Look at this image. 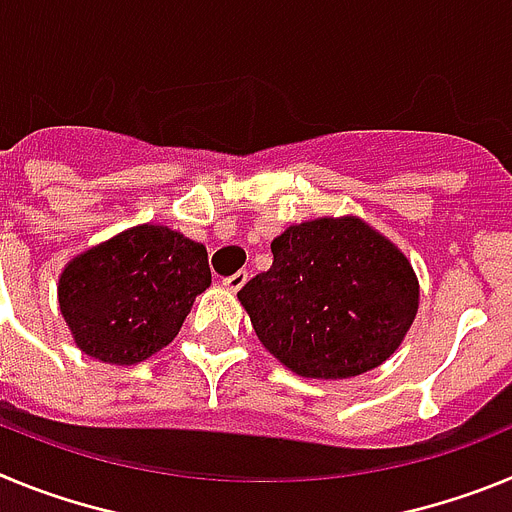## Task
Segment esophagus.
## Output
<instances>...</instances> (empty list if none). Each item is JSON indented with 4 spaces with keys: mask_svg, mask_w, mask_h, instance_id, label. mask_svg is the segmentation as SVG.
Here are the masks:
<instances>
[{
    "mask_svg": "<svg viewBox=\"0 0 512 512\" xmlns=\"http://www.w3.org/2000/svg\"><path fill=\"white\" fill-rule=\"evenodd\" d=\"M246 282H248V271H235L233 277L223 279V287L230 289V292H238V289H243V284Z\"/></svg>",
    "mask_w": 512,
    "mask_h": 512,
    "instance_id": "1",
    "label": "esophagus"
}]
</instances>
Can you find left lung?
Instances as JSON below:
<instances>
[{"instance_id":"left-lung-1","label":"left lung","mask_w":512,"mask_h":512,"mask_svg":"<svg viewBox=\"0 0 512 512\" xmlns=\"http://www.w3.org/2000/svg\"><path fill=\"white\" fill-rule=\"evenodd\" d=\"M274 264L238 292L274 359L307 379H348L395 354L420 284L395 243L356 215L315 217L271 241Z\"/></svg>"}]
</instances>
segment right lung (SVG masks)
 Here are the masks:
<instances>
[{
	"instance_id": "add662e5",
	"label": "right lung",
	"mask_w": 512,
	"mask_h": 512,
	"mask_svg": "<svg viewBox=\"0 0 512 512\" xmlns=\"http://www.w3.org/2000/svg\"><path fill=\"white\" fill-rule=\"evenodd\" d=\"M210 284L202 243L143 223L76 253L58 277V307L79 351L133 366L174 341Z\"/></svg>"
}]
</instances>
